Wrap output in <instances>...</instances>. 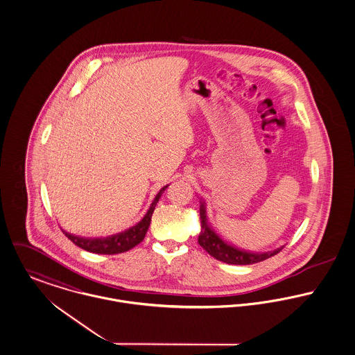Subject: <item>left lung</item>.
<instances>
[{"label":"left lung","instance_id":"obj_1","mask_svg":"<svg viewBox=\"0 0 355 355\" xmlns=\"http://www.w3.org/2000/svg\"><path fill=\"white\" fill-rule=\"evenodd\" d=\"M200 218H201V231L198 235V245H201L209 255L216 258L221 262L230 263V265H252L261 261H265L270 257L279 252L282 247L275 248L273 251L268 252H252V251H245L241 250L235 245H230L225 242L218 232L212 228V225L208 223L207 218V209H205V202L200 201Z\"/></svg>","mask_w":355,"mask_h":355}]
</instances>
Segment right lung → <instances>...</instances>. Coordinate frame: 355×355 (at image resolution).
I'll return each instance as SVG.
<instances>
[{
    "label": "right lung",
    "mask_w": 355,
    "mask_h": 355,
    "mask_svg": "<svg viewBox=\"0 0 355 355\" xmlns=\"http://www.w3.org/2000/svg\"><path fill=\"white\" fill-rule=\"evenodd\" d=\"M167 187L168 185H166L161 191H158V194L155 196L154 201L151 202V205H150L147 214L144 215V218H141L137 225H134V227H131V228H128L123 232L110 235L107 238H82V236H76L73 234H69L64 230H62V231L74 245L81 247L89 252L108 254V255L125 252V251L131 250L132 247L139 245L144 239L146 232H147V230L150 227V223H151V216L154 214L155 205L159 201L162 193L166 191Z\"/></svg>",
    "instance_id": "add662e5"
}]
</instances>
